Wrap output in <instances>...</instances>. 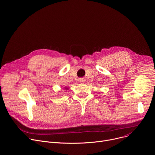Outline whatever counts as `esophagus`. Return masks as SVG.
Returning <instances> with one entry per match:
<instances>
[{"instance_id": "34e87169", "label": "esophagus", "mask_w": 155, "mask_h": 155, "mask_svg": "<svg viewBox=\"0 0 155 155\" xmlns=\"http://www.w3.org/2000/svg\"><path fill=\"white\" fill-rule=\"evenodd\" d=\"M79 82L80 84H84L85 82V80L84 78H80L79 79Z\"/></svg>"}]
</instances>
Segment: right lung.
Here are the masks:
<instances>
[{"label":"right lung","instance_id":"obj_1","mask_svg":"<svg viewBox=\"0 0 155 155\" xmlns=\"http://www.w3.org/2000/svg\"><path fill=\"white\" fill-rule=\"evenodd\" d=\"M65 89H66V90H68V88H67V87H65Z\"/></svg>","mask_w":155,"mask_h":155}]
</instances>
